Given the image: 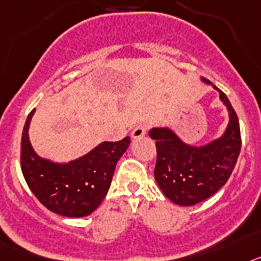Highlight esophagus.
Instances as JSON below:
<instances>
[{"mask_svg":"<svg viewBox=\"0 0 261 261\" xmlns=\"http://www.w3.org/2000/svg\"><path fill=\"white\" fill-rule=\"evenodd\" d=\"M147 130H148V124L146 123H139L138 126L134 127V130L131 131V138L133 139H138V138H142L146 135Z\"/></svg>","mask_w":261,"mask_h":261,"instance_id":"34e87169","label":"esophagus"}]
</instances>
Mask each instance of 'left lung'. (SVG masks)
<instances>
[{"label": "left lung", "instance_id": "1", "mask_svg": "<svg viewBox=\"0 0 261 261\" xmlns=\"http://www.w3.org/2000/svg\"><path fill=\"white\" fill-rule=\"evenodd\" d=\"M202 81L212 84L202 77ZM219 98L225 103L230 122L219 139L202 147L184 143L167 127H155L149 137L156 140L155 180L167 198L181 206H192L209 198L227 182L242 147L238 115L225 93Z\"/></svg>", "mask_w": 261, "mask_h": 261}]
</instances>
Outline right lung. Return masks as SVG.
<instances>
[{
  "label": "right lung",
  "instance_id": "1",
  "mask_svg": "<svg viewBox=\"0 0 261 261\" xmlns=\"http://www.w3.org/2000/svg\"><path fill=\"white\" fill-rule=\"evenodd\" d=\"M29 114L22 133L21 168L27 185L52 213L63 217H87L102 202L112 184L115 165L126 152L130 138L103 142L73 162L59 164L34 152L29 140Z\"/></svg>",
  "mask_w": 261,
  "mask_h": 261
}]
</instances>
